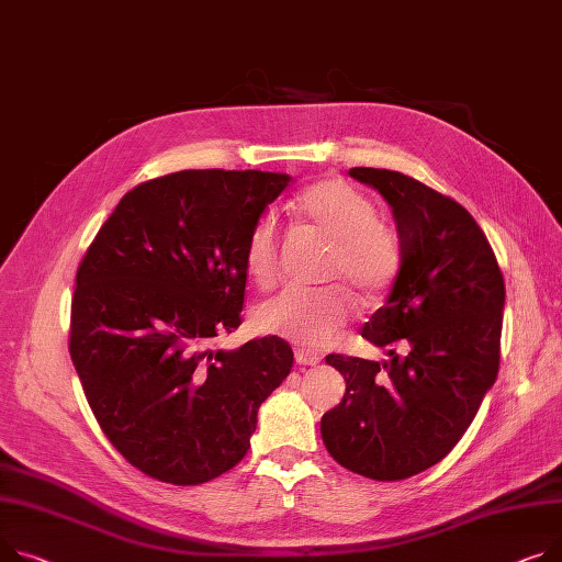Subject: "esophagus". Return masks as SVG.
<instances>
[{"label":"esophagus","instance_id":"obj_1","mask_svg":"<svg viewBox=\"0 0 562 562\" xmlns=\"http://www.w3.org/2000/svg\"><path fill=\"white\" fill-rule=\"evenodd\" d=\"M321 355H316V352H310V350H295V361H297V366H316V363H321Z\"/></svg>","mask_w":562,"mask_h":562}]
</instances>
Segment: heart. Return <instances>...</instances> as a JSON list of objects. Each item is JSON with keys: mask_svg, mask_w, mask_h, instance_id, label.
<instances>
[{"mask_svg": "<svg viewBox=\"0 0 562 562\" xmlns=\"http://www.w3.org/2000/svg\"><path fill=\"white\" fill-rule=\"evenodd\" d=\"M307 226L331 241L325 280L355 289L361 301H378L400 271V241L378 207L357 187L325 178L293 201ZM280 228L273 216L255 223L246 244V271L259 289L280 278ZM355 314V301L341 284L325 289H286L255 310V325L303 348H325L344 331Z\"/></svg>", "mask_w": 562, "mask_h": 562, "instance_id": "heart-1", "label": "heart"}]
</instances>
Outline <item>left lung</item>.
<instances>
[{"label": "left lung", "mask_w": 562, "mask_h": 562, "mask_svg": "<svg viewBox=\"0 0 562 562\" xmlns=\"http://www.w3.org/2000/svg\"><path fill=\"white\" fill-rule=\"evenodd\" d=\"M350 176L386 199L400 239L391 295L361 336L386 361L327 355L346 395L323 416L327 452L375 479L414 476L454 450L499 372L504 276L472 214L400 171Z\"/></svg>", "instance_id": "obj_1"}]
</instances>
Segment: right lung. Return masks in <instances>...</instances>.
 <instances>
[{
    "mask_svg": "<svg viewBox=\"0 0 562 562\" xmlns=\"http://www.w3.org/2000/svg\"><path fill=\"white\" fill-rule=\"evenodd\" d=\"M289 182L223 169L139 182L81 259L69 355L101 431L148 476L199 485L233 470L291 372L280 336L210 348L241 325L246 244Z\"/></svg>",
    "mask_w": 562,
    "mask_h": 562,
    "instance_id": "right-lung-1",
    "label": "right lung"
}]
</instances>
